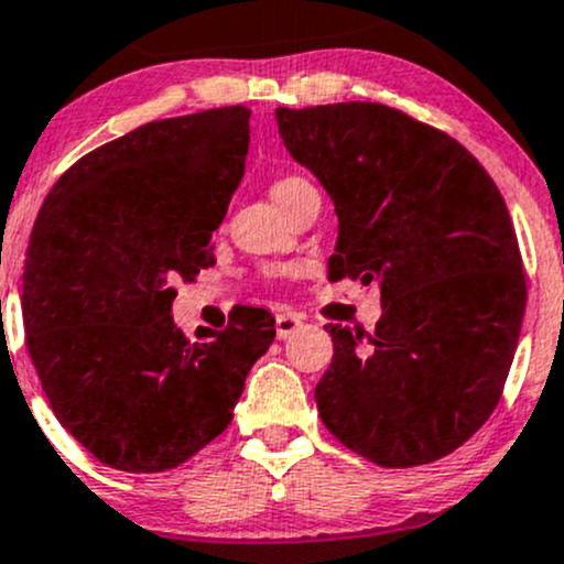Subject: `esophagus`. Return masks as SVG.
<instances>
[{
    "instance_id": "34e87169",
    "label": "esophagus",
    "mask_w": 564,
    "mask_h": 564,
    "mask_svg": "<svg viewBox=\"0 0 564 564\" xmlns=\"http://www.w3.org/2000/svg\"><path fill=\"white\" fill-rule=\"evenodd\" d=\"M300 326H302L300 315H294V313H278L275 315V334H278V339L292 337V334L300 329Z\"/></svg>"
}]
</instances>
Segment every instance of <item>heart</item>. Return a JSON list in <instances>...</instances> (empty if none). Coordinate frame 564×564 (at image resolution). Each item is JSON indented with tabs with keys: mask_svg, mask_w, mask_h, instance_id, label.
<instances>
[{
	"mask_svg": "<svg viewBox=\"0 0 564 564\" xmlns=\"http://www.w3.org/2000/svg\"><path fill=\"white\" fill-rule=\"evenodd\" d=\"M305 187H311V182H305V178L283 176V178H278L275 184H272V197H275V203L278 200H286V197H292L294 192H300V189H305Z\"/></svg>",
	"mask_w": 564,
	"mask_h": 564,
	"instance_id": "b5f03b06",
	"label": "heart"
}]
</instances>
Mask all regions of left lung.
Masks as SVG:
<instances>
[{"instance_id":"8db88e82","label":"left lung","mask_w":564,"mask_h":564,"mask_svg":"<svg viewBox=\"0 0 564 564\" xmlns=\"http://www.w3.org/2000/svg\"><path fill=\"white\" fill-rule=\"evenodd\" d=\"M283 147L332 197V278L380 286L372 334L324 326V425L388 468L423 466L487 423L522 329V257L509 208L447 133L382 104L275 109Z\"/></svg>"}]
</instances>
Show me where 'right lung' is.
Returning <instances> with one entry per match:
<instances>
[{
    "label": "right lung",
    "instance_id": "obj_1",
    "mask_svg": "<svg viewBox=\"0 0 564 564\" xmlns=\"http://www.w3.org/2000/svg\"><path fill=\"white\" fill-rule=\"evenodd\" d=\"M249 117L225 107L135 128L77 160L34 221L21 300L29 356L58 423L111 468L189 460L230 425L275 339L262 307H235L225 332L200 326V343L171 315V283L214 264Z\"/></svg>",
    "mask_w": 564,
    "mask_h": 564
}]
</instances>
